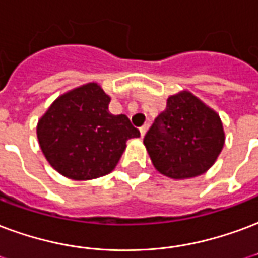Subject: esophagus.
I'll use <instances>...</instances> for the list:
<instances>
[{
	"instance_id": "obj_1",
	"label": "esophagus",
	"mask_w": 258,
	"mask_h": 258,
	"mask_svg": "<svg viewBox=\"0 0 258 258\" xmlns=\"http://www.w3.org/2000/svg\"><path fill=\"white\" fill-rule=\"evenodd\" d=\"M148 130H149V124H145L144 127H141V128H139V131H141V137H142V138H144L145 135H146Z\"/></svg>"
}]
</instances>
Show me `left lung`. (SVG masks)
Returning <instances> with one entry per match:
<instances>
[{
    "label": "left lung",
    "mask_w": 258,
    "mask_h": 258,
    "mask_svg": "<svg viewBox=\"0 0 258 258\" xmlns=\"http://www.w3.org/2000/svg\"><path fill=\"white\" fill-rule=\"evenodd\" d=\"M226 142L219 113L187 90L168 97L145 135L144 144L158 172L171 179H190L216 163Z\"/></svg>",
    "instance_id": "obj_1"
}]
</instances>
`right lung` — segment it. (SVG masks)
Listing matches in <instances>:
<instances>
[{
  "label": "right lung",
  "instance_id": "obj_1",
  "mask_svg": "<svg viewBox=\"0 0 258 258\" xmlns=\"http://www.w3.org/2000/svg\"><path fill=\"white\" fill-rule=\"evenodd\" d=\"M110 95L90 82L57 97L37 124L47 163L72 180H91L114 169L139 131L125 114L109 112Z\"/></svg>",
  "mask_w": 258,
  "mask_h": 258
}]
</instances>
